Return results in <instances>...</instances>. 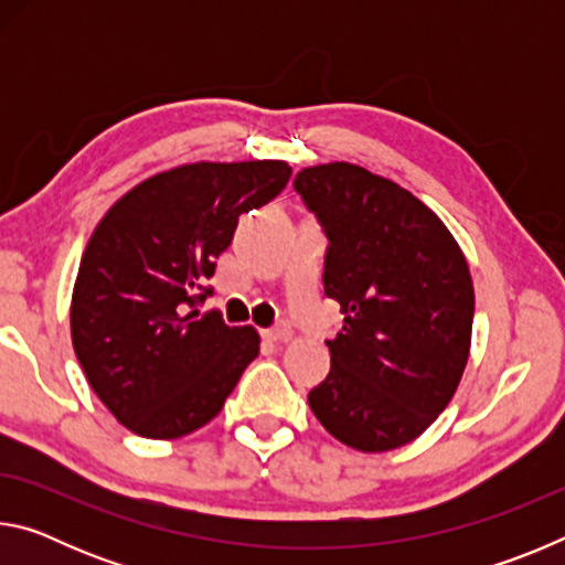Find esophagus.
Wrapping results in <instances>:
<instances>
[{
	"instance_id": "esophagus-1",
	"label": "esophagus",
	"mask_w": 565,
	"mask_h": 565,
	"mask_svg": "<svg viewBox=\"0 0 565 565\" xmlns=\"http://www.w3.org/2000/svg\"><path fill=\"white\" fill-rule=\"evenodd\" d=\"M264 339L271 341V343H286V341H291V329L289 327L269 329V331H264Z\"/></svg>"
}]
</instances>
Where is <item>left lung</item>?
I'll return each mask as SVG.
<instances>
[{
  "mask_svg": "<svg viewBox=\"0 0 565 565\" xmlns=\"http://www.w3.org/2000/svg\"><path fill=\"white\" fill-rule=\"evenodd\" d=\"M294 189L329 236L323 289L343 313L309 406L341 444L394 451L434 424L463 376L473 327L466 256L431 209L363 167H306Z\"/></svg>",
  "mask_w": 565,
  "mask_h": 565,
  "instance_id": "8db88e82",
  "label": "left lung"
}]
</instances>
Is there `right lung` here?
<instances>
[{
  "label": "right lung",
  "instance_id": "right-lung-1",
  "mask_svg": "<svg viewBox=\"0 0 565 565\" xmlns=\"http://www.w3.org/2000/svg\"><path fill=\"white\" fill-rule=\"evenodd\" d=\"M279 159L196 161L127 191L94 228L72 294V343L114 418L145 438H179L224 408L259 356L254 327L199 313L238 216L279 194Z\"/></svg>",
  "mask_w": 565,
  "mask_h": 565
}]
</instances>
